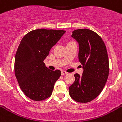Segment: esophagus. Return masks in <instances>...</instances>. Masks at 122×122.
Instances as JSON below:
<instances>
[{"label":"esophagus","mask_w":122,"mask_h":122,"mask_svg":"<svg viewBox=\"0 0 122 122\" xmlns=\"http://www.w3.org/2000/svg\"><path fill=\"white\" fill-rule=\"evenodd\" d=\"M68 73L66 72V71H64V70H61V75H67Z\"/></svg>","instance_id":"1"}]
</instances>
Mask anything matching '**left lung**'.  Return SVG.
<instances>
[{
	"label": "left lung",
	"instance_id": "8db88e82",
	"mask_svg": "<svg viewBox=\"0 0 122 122\" xmlns=\"http://www.w3.org/2000/svg\"><path fill=\"white\" fill-rule=\"evenodd\" d=\"M79 43V61L83 68L82 76L76 73L75 82L69 87L74 100L88 103L102 92L109 75V60L101 37L88 29L75 30L71 36Z\"/></svg>",
	"mask_w": 122,
	"mask_h": 122
}]
</instances>
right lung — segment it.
Instances as JSON below:
<instances>
[{
  "instance_id": "add662e5",
  "label": "right lung",
  "mask_w": 122,
  "mask_h": 122,
  "mask_svg": "<svg viewBox=\"0 0 122 122\" xmlns=\"http://www.w3.org/2000/svg\"><path fill=\"white\" fill-rule=\"evenodd\" d=\"M65 32L37 29L26 34L19 45L14 61L15 75L22 91L32 100H44L52 95L61 73L59 70L48 69L44 60Z\"/></svg>"
}]
</instances>
